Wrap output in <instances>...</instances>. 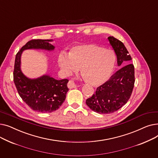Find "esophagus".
<instances>
[{
  "mask_svg": "<svg viewBox=\"0 0 158 158\" xmlns=\"http://www.w3.org/2000/svg\"><path fill=\"white\" fill-rule=\"evenodd\" d=\"M67 86H68V88L70 89L77 87V85L74 83V82L73 81H69V82L67 84Z\"/></svg>",
  "mask_w": 158,
  "mask_h": 158,
  "instance_id": "34e87169",
  "label": "esophagus"
}]
</instances>
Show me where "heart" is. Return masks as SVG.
Masks as SVG:
<instances>
[{"label":"heart","instance_id":"heart-1","mask_svg":"<svg viewBox=\"0 0 158 158\" xmlns=\"http://www.w3.org/2000/svg\"><path fill=\"white\" fill-rule=\"evenodd\" d=\"M115 60L112 50L87 44L72 47L68 54L60 53L58 64L66 76L77 72L80 68L81 76L87 83L98 86L110 78Z\"/></svg>","mask_w":158,"mask_h":158}]
</instances>
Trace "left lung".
<instances>
[{"instance_id": "1", "label": "left lung", "mask_w": 158, "mask_h": 158, "mask_svg": "<svg viewBox=\"0 0 158 158\" xmlns=\"http://www.w3.org/2000/svg\"><path fill=\"white\" fill-rule=\"evenodd\" d=\"M108 40L117 55L118 66L132 60L121 41L113 36H109ZM135 81V66L132 64H128L97 88L95 94L86 99V103L91 110L98 113L108 114L117 111L129 101Z\"/></svg>"}]
</instances>
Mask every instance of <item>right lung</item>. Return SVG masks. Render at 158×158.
Masks as SVG:
<instances>
[{"instance_id": "add662e5", "label": "right lung", "mask_w": 158, "mask_h": 158, "mask_svg": "<svg viewBox=\"0 0 158 158\" xmlns=\"http://www.w3.org/2000/svg\"><path fill=\"white\" fill-rule=\"evenodd\" d=\"M51 41L40 39L29 41L16 54L15 61L13 81L17 92L30 108L40 113H52L58 110L69 91V80H56L47 75L36 79H28L20 70V56L25 49L53 50L54 47L48 43Z\"/></svg>"}]
</instances>
